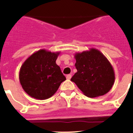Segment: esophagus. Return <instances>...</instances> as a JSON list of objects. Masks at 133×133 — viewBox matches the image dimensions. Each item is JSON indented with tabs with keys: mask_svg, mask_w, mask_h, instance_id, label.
<instances>
[{
	"mask_svg": "<svg viewBox=\"0 0 133 133\" xmlns=\"http://www.w3.org/2000/svg\"><path fill=\"white\" fill-rule=\"evenodd\" d=\"M71 77H72V76H71V75H66V79L70 80V78H71Z\"/></svg>",
	"mask_w": 133,
	"mask_h": 133,
	"instance_id": "34e87169",
	"label": "esophagus"
}]
</instances>
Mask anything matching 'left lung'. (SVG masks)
<instances>
[{"mask_svg":"<svg viewBox=\"0 0 133 133\" xmlns=\"http://www.w3.org/2000/svg\"><path fill=\"white\" fill-rule=\"evenodd\" d=\"M75 58L77 72L70 81L90 98L107 93L114 84L115 75L106 56L97 49L91 48L89 50L77 52Z\"/></svg>","mask_w":133,"mask_h":133,"instance_id":"8db88e82","label":"left lung"}]
</instances>
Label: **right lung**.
Segmentation results:
<instances>
[{"instance_id":"obj_1","label":"right lung","mask_w":133,"mask_h":133,"mask_svg":"<svg viewBox=\"0 0 133 133\" xmlns=\"http://www.w3.org/2000/svg\"><path fill=\"white\" fill-rule=\"evenodd\" d=\"M59 54L41 49L30 55L22 64L20 83L30 97L38 100L49 98L65 81L66 77L56 63Z\"/></svg>"}]
</instances>
